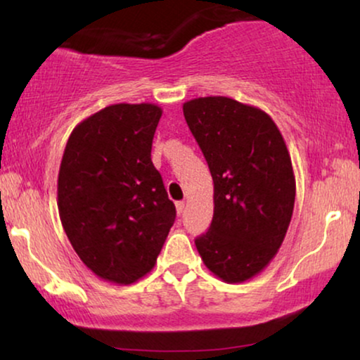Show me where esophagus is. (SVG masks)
<instances>
[{
  "mask_svg": "<svg viewBox=\"0 0 360 360\" xmlns=\"http://www.w3.org/2000/svg\"><path fill=\"white\" fill-rule=\"evenodd\" d=\"M175 208H176V213L181 214V213H184V211H185V203H184V201H176Z\"/></svg>",
  "mask_w": 360,
  "mask_h": 360,
  "instance_id": "34e87169",
  "label": "esophagus"
}]
</instances>
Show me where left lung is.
Returning a JSON list of instances; mask_svg holds the SVG:
<instances>
[{"instance_id": "1", "label": "left lung", "mask_w": 360, "mask_h": 360, "mask_svg": "<svg viewBox=\"0 0 360 360\" xmlns=\"http://www.w3.org/2000/svg\"><path fill=\"white\" fill-rule=\"evenodd\" d=\"M214 184V213L195 245L223 282L255 277L278 252L292 221L295 175L287 144L267 112L228 96L184 103Z\"/></svg>"}]
</instances>
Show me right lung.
<instances>
[{"instance_id": "add662e5", "label": "right lung", "mask_w": 360, "mask_h": 360, "mask_svg": "<svg viewBox=\"0 0 360 360\" xmlns=\"http://www.w3.org/2000/svg\"><path fill=\"white\" fill-rule=\"evenodd\" d=\"M162 108L117 103L75 126L57 181L58 214L82 262L98 277L131 285L154 269L175 221L150 160Z\"/></svg>"}]
</instances>
